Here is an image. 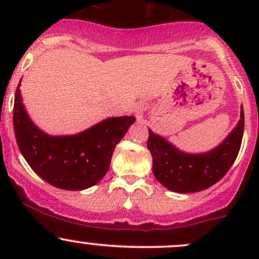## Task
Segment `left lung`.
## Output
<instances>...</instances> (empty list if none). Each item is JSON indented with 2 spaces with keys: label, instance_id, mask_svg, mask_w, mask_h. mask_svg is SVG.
<instances>
[{
  "label": "left lung",
  "instance_id": "8db88e82",
  "mask_svg": "<svg viewBox=\"0 0 259 259\" xmlns=\"http://www.w3.org/2000/svg\"><path fill=\"white\" fill-rule=\"evenodd\" d=\"M244 113L236 129L221 145L204 154H187L149 130L148 149L156 180L171 192L194 193L215 184L236 160L242 144Z\"/></svg>",
  "mask_w": 259,
  "mask_h": 259
}]
</instances>
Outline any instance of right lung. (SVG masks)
<instances>
[{"label":"right lung","mask_w":259,"mask_h":259,"mask_svg":"<svg viewBox=\"0 0 259 259\" xmlns=\"http://www.w3.org/2000/svg\"><path fill=\"white\" fill-rule=\"evenodd\" d=\"M134 120L110 117L80 134L50 137L28 119L20 83L15 94L14 129L20 151L37 176L60 189L82 190L100 182L108 173L115 146Z\"/></svg>","instance_id":"obj_1"}]
</instances>
